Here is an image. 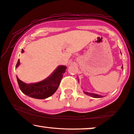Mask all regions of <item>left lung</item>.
<instances>
[{"mask_svg": "<svg viewBox=\"0 0 134 134\" xmlns=\"http://www.w3.org/2000/svg\"><path fill=\"white\" fill-rule=\"evenodd\" d=\"M85 93L87 95H89V96H90L91 97H93V98H101V96L100 95H98V94H94V93H87V92H85Z\"/></svg>", "mask_w": 134, "mask_h": 134, "instance_id": "left-lung-1", "label": "left lung"}]
</instances>
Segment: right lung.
<instances>
[{"label":"right lung","instance_id":"1","mask_svg":"<svg viewBox=\"0 0 134 134\" xmlns=\"http://www.w3.org/2000/svg\"><path fill=\"white\" fill-rule=\"evenodd\" d=\"M22 52H24L23 49H22ZM19 64L20 61L18 60L16 67L17 68ZM66 69V67L65 66H59L48 78L35 83L27 84L20 80L17 77L19 88L24 94L31 98L40 99L48 98L52 96L58 89Z\"/></svg>","mask_w":134,"mask_h":134}]
</instances>
